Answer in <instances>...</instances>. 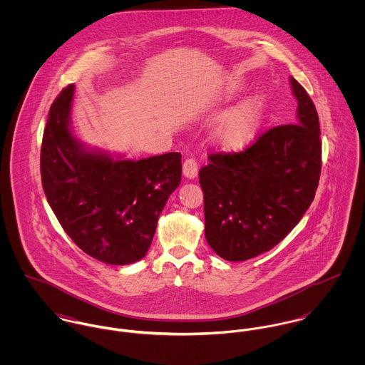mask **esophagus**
<instances>
[{
  "label": "esophagus",
  "mask_w": 365,
  "mask_h": 365,
  "mask_svg": "<svg viewBox=\"0 0 365 365\" xmlns=\"http://www.w3.org/2000/svg\"><path fill=\"white\" fill-rule=\"evenodd\" d=\"M182 174L190 180L198 175V163L195 158H185V161L182 163Z\"/></svg>",
  "instance_id": "1"
}]
</instances>
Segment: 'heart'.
I'll return each mask as SVG.
<instances>
[{
    "label": "heart",
    "instance_id": "1",
    "mask_svg": "<svg viewBox=\"0 0 365 365\" xmlns=\"http://www.w3.org/2000/svg\"><path fill=\"white\" fill-rule=\"evenodd\" d=\"M237 91V86L230 87L229 93ZM265 113V100L256 96L233 108L222 119L217 138L226 150H243L256 138Z\"/></svg>",
    "mask_w": 365,
    "mask_h": 365
}]
</instances>
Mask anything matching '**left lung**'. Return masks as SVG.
Wrapping results in <instances>:
<instances>
[{"instance_id":"left-lung-1","label":"left lung","mask_w":365,"mask_h":365,"mask_svg":"<svg viewBox=\"0 0 365 365\" xmlns=\"http://www.w3.org/2000/svg\"><path fill=\"white\" fill-rule=\"evenodd\" d=\"M295 123L261 133L240 153H213L200 170L205 237L227 261L253 259L277 246L312 204L322 168L319 116L311 97L289 78Z\"/></svg>"}]
</instances>
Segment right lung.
I'll list each match as a JSON object with an SVG mask.
<instances>
[{
	"instance_id": "obj_1",
	"label": "right lung",
	"mask_w": 365,
	"mask_h": 365,
	"mask_svg": "<svg viewBox=\"0 0 365 365\" xmlns=\"http://www.w3.org/2000/svg\"><path fill=\"white\" fill-rule=\"evenodd\" d=\"M74 84L53 101L41 175L48 202L64 232L88 256L113 265L148 253L158 215L181 181V155L133 160L88 152L70 130Z\"/></svg>"
}]
</instances>
